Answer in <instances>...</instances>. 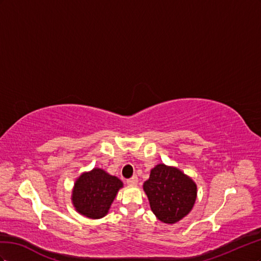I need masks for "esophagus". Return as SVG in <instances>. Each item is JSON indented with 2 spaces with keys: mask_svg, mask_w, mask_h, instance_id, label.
<instances>
[{
  "mask_svg": "<svg viewBox=\"0 0 261 261\" xmlns=\"http://www.w3.org/2000/svg\"><path fill=\"white\" fill-rule=\"evenodd\" d=\"M138 181H139L138 177L137 176H132L131 178H129L128 180H126V184H128V185H137Z\"/></svg>",
  "mask_w": 261,
  "mask_h": 261,
  "instance_id": "1",
  "label": "esophagus"
}]
</instances>
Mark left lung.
<instances>
[{
    "label": "left lung",
    "mask_w": 261,
    "mask_h": 261,
    "mask_svg": "<svg viewBox=\"0 0 261 261\" xmlns=\"http://www.w3.org/2000/svg\"><path fill=\"white\" fill-rule=\"evenodd\" d=\"M143 189L153 213L160 221L173 224L187 215L197 197V186L175 167L156 165Z\"/></svg>",
    "instance_id": "left-lung-1"
}]
</instances>
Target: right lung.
<instances>
[{
  "mask_svg": "<svg viewBox=\"0 0 261 261\" xmlns=\"http://www.w3.org/2000/svg\"><path fill=\"white\" fill-rule=\"evenodd\" d=\"M122 182L100 168L81 175L74 185L73 204L77 212L91 219H100L107 214Z\"/></svg>",
  "mask_w": 261,
  "mask_h": 261,
  "instance_id": "right-lung-1",
  "label": "right lung"
}]
</instances>
